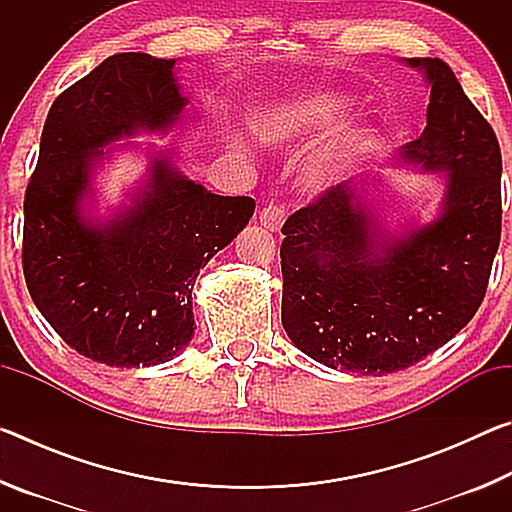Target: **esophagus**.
Masks as SVG:
<instances>
[{
	"instance_id": "obj_1",
	"label": "esophagus",
	"mask_w": 512,
	"mask_h": 512,
	"mask_svg": "<svg viewBox=\"0 0 512 512\" xmlns=\"http://www.w3.org/2000/svg\"><path fill=\"white\" fill-rule=\"evenodd\" d=\"M284 219H287V214H284L280 205H268L262 212H259V223H262L264 228L271 232H280L284 225Z\"/></svg>"
}]
</instances>
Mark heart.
I'll return each instance as SVG.
<instances>
[{
    "label": "heart",
    "instance_id": "b5f03b06",
    "mask_svg": "<svg viewBox=\"0 0 512 512\" xmlns=\"http://www.w3.org/2000/svg\"><path fill=\"white\" fill-rule=\"evenodd\" d=\"M350 110L352 99L341 90L320 85L289 88L268 97L253 112L250 131L273 151H296L316 140L302 155L298 185L302 192L320 196L343 185L366 155V133L339 128Z\"/></svg>",
    "mask_w": 512,
    "mask_h": 512
}]
</instances>
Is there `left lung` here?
<instances>
[{
    "instance_id": "8db88e82",
    "label": "left lung",
    "mask_w": 512,
    "mask_h": 512,
    "mask_svg": "<svg viewBox=\"0 0 512 512\" xmlns=\"http://www.w3.org/2000/svg\"><path fill=\"white\" fill-rule=\"evenodd\" d=\"M429 88L427 126L393 164L443 176L424 223L393 228L372 180L343 183L282 228V325L327 368L381 377L443 348L483 302L501 237V151L440 58H404Z\"/></svg>"
}]
</instances>
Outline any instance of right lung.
I'll return each mask as SVG.
<instances>
[{
  "instance_id": "right-lung-1",
  "label": "right lung",
  "mask_w": 512,
  "mask_h": 512,
  "mask_svg": "<svg viewBox=\"0 0 512 512\" xmlns=\"http://www.w3.org/2000/svg\"><path fill=\"white\" fill-rule=\"evenodd\" d=\"M176 58L115 54L51 106L24 196V280L69 348L112 368L171 361L194 336L201 268L246 228L248 196L185 176L169 149H144V173L119 205L97 176L116 146L167 135L187 119Z\"/></svg>"
}]
</instances>
